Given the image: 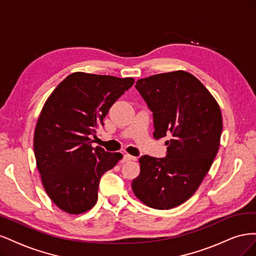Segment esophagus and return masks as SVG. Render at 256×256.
Listing matches in <instances>:
<instances>
[{"label":"esophagus","instance_id":"esophagus-1","mask_svg":"<svg viewBox=\"0 0 256 256\" xmlns=\"http://www.w3.org/2000/svg\"><path fill=\"white\" fill-rule=\"evenodd\" d=\"M124 160H125V161L136 160V157H134V156H131V154H124Z\"/></svg>","mask_w":256,"mask_h":256}]
</instances>
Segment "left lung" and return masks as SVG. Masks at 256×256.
<instances>
[{"label": "left lung", "mask_w": 256, "mask_h": 256, "mask_svg": "<svg viewBox=\"0 0 256 256\" xmlns=\"http://www.w3.org/2000/svg\"><path fill=\"white\" fill-rule=\"evenodd\" d=\"M152 112L154 136H168L166 156L144 154L132 180L136 196L148 207L171 209L189 200L210 168L220 146L222 115L216 99L184 70L136 81Z\"/></svg>", "instance_id": "obj_1"}]
</instances>
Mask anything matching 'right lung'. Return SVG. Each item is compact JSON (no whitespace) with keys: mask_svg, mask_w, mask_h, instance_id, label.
<instances>
[{"mask_svg":"<svg viewBox=\"0 0 256 256\" xmlns=\"http://www.w3.org/2000/svg\"><path fill=\"white\" fill-rule=\"evenodd\" d=\"M134 83L132 78L74 72L46 102L35 128L34 154L44 188L62 210H90L97 202L100 178L122 158L94 148L90 138Z\"/></svg>","mask_w":256,"mask_h":256,"instance_id":"obj_1","label":"right lung"}]
</instances>
